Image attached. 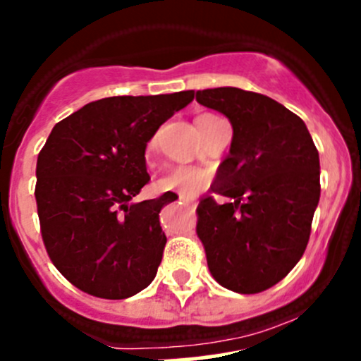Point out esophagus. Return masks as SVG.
<instances>
[{
    "label": "esophagus",
    "instance_id": "1",
    "mask_svg": "<svg viewBox=\"0 0 361 361\" xmlns=\"http://www.w3.org/2000/svg\"><path fill=\"white\" fill-rule=\"evenodd\" d=\"M180 204L188 206V208H195L197 206V201L192 197H185V195H180Z\"/></svg>",
    "mask_w": 361,
    "mask_h": 361
}]
</instances>
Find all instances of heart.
Listing matches in <instances>:
<instances>
[{
	"instance_id": "b5f03b06",
	"label": "heart",
	"mask_w": 361,
	"mask_h": 361,
	"mask_svg": "<svg viewBox=\"0 0 361 361\" xmlns=\"http://www.w3.org/2000/svg\"><path fill=\"white\" fill-rule=\"evenodd\" d=\"M215 118L213 114H201L197 116L195 123L197 121L212 120ZM157 146V139H152L148 142V148H146V153H152ZM209 180H212V174L208 171L201 169V167L194 166H180L174 167L173 171L162 176L157 183L159 190L162 192H176L178 195H185V197H195L197 194H201L206 187L209 185Z\"/></svg>"
}]
</instances>
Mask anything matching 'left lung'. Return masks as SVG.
<instances>
[{"instance_id":"left-lung-1","label":"left lung","mask_w":361,"mask_h":361,"mask_svg":"<svg viewBox=\"0 0 361 361\" xmlns=\"http://www.w3.org/2000/svg\"><path fill=\"white\" fill-rule=\"evenodd\" d=\"M233 125L229 155L201 199L197 233L213 279L241 295L281 282L310 238L319 202V153L300 116L261 93L213 87L195 93Z\"/></svg>"}]
</instances>
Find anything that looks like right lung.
I'll return each instance as SVG.
<instances>
[{
    "instance_id": "1",
    "label": "right lung",
    "mask_w": 361,
    "mask_h": 361,
    "mask_svg": "<svg viewBox=\"0 0 361 361\" xmlns=\"http://www.w3.org/2000/svg\"><path fill=\"white\" fill-rule=\"evenodd\" d=\"M194 95L111 97L52 128L37 160L40 233L52 264L80 291L123 300L155 279L167 241L159 213L174 195L132 197L149 181L148 141Z\"/></svg>"
}]
</instances>
